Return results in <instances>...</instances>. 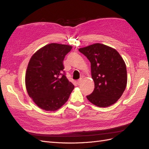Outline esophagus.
I'll return each mask as SVG.
<instances>
[{
  "label": "esophagus",
  "mask_w": 149,
  "mask_h": 149,
  "mask_svg": "<svg viewBox=\"0 0 149 149\" xmlns=\"http://www.w3.org/2000/svg\"><path fill=\"white\" fill-rule=\"evenodd\" d=\"M81 83H82V79H81V78L79 79V80L77 81V84H78V85L81 84Z\"/></svg>",
  "instance_id": "1"
}]
</instances>
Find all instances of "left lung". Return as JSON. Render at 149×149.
<instances>
[{"label":"left lung","mask_w":149,"mask_h":149,"mask_svg":"<svg viewBox=\"0 0 149 149\" xmlns=\"http://www.w3.org/2000/svg\"><path fill=\"white\" fill-rule=\"evenodd\" d=\"M79 51L91 62L93 92L86 97L94 105L110 106L123 95L127 86L126 65L116 49L101 43L81 48Z\"/></svg>","instance_id":"8db88e82"}]
</instances>
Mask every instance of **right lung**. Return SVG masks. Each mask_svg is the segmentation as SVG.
I'll use <instances>...</instances> for the list:
<instances>
[{
    "label": "right lung",
    "instance_id": "add662e5",
    "mask_svg": "<svg viewBox=\"0 0 149 149\" xmlns=\"http://www.w3.org/2000/svg\"><path fill=\"white\" fill-rule=\"evenodd\" d=\"M73 47L49 43L31 56L25 73V86L35 104L55 111L68 100L74 86L63 73V61Z\"/></svg>",
    "mask_w": 149,
    "mask_h": 149
}]
</instances>
